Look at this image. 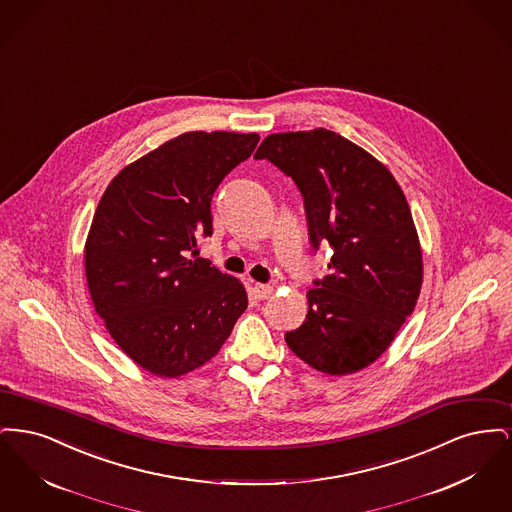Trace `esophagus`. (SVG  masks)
Listing matches in <instances>:
<instances>
[{
    "mask_svg": "<svg viewBox=\"0 0 512 512\" xmlns=\"http://www.w3.org/2000/svg\"><path fill=\"white\" fill-rule=\"evenodd\" d=\"M253 293L257 299H267L274 293V288L268 284H253Z\"/></svg>",
    "mask_w": 512,
    "mask_h": 512,
    "instance_id": "34e87169",
    "label": "esophagus"
}]
</instances>
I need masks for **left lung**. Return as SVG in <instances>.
Listing matches in <instances>:
<instances>
[{
	"label": "left lung",
	"instance_id": "obj_1",
	"mask_svg": "<svg viewBox=\"0 0 512 512\" xmlns=\"http://www.w3.org/2000/svg\"><path fill=\"white\" fill-rule=\"evenodd\" d=\"M255 159L292 176L311 244L334 251L328 274L307 292L305 322L284 336L288 347L330 376L365 368L390 347L422 288L403 190L378 159L326 128L270 134Z\"/></svg>",
	"mask_w": 512,
	"mask_h": 512
}]
</instances>
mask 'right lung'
<instances>
[{
    "instance_id": "add662e5",
    "label": "right lung",
    "mask_w": 512,
    "mask_h": 512,
    "mask_svg": "<svg viewBox=\"0 0 512 512\" xmlns=\"http://www.w3.org/2000/svg\"><path fill=\"white\" fill-rule=\"evenodd\" d=\"M259 134L186 132L124 167L99 199L84 247L90 297L136 363L176 378L219 353L247 309L244 284L197 257L211 199Z\"/></svg>"
}]
</instances>
